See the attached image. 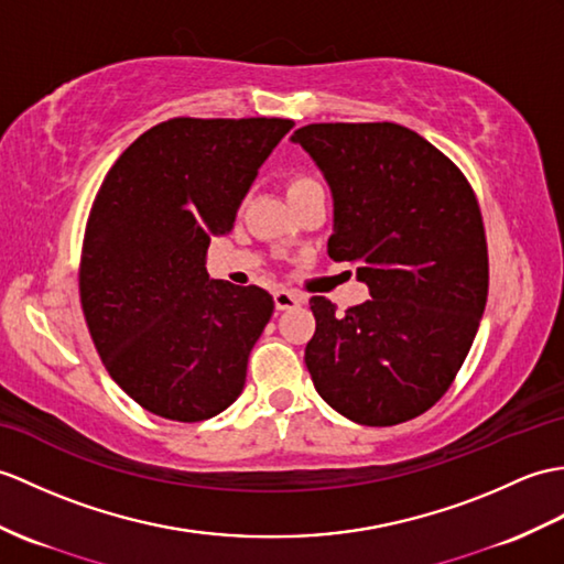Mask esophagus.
Listing matches in <instances>:
<instances>
[{
    "label": "esophagus",
    "mask_w": 564,
    "mask_h": 564,
    "mask_svg": "<svg viewBox=\"0 0 564 564\" xmlns=\"http://www.w3.org/2000/svg\"><path fill=\"white\" fill-rule=\"evenodd\" d=\"M273 303H276V310H293L303 305L305 297L295 291H288V288H279V291L273 293Z\"/></svg>",
    "instance_id": "esophagus-1"
}]
</instances>
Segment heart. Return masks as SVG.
<instances>
[{
    "label": "heart",
    "instance_id": "1",
    "mask_svg": "<svg viewBox=\"0 0 564 564\" xmlns=\"http://www.w3.org/2000/svg\"><path fill=\"white\" fill-rule=\"evenodd\" d=\"M317 187H322L319 182L314 180V177H310V175H303V173H295V175L288 177V182H285L288 199H291V196H300V194H305V192L317 189Z\"/></svg>",
    "mask_w": 564,
    "mask_h": 564
}]
</instances>
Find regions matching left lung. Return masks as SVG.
<instances>
[{
	"instance_id": "8db88e82",
	"label": "left lung",
	"mask_w": 564,
	"mask_h": 564,
	"mask_svg": "<svg viewBox=\"0 0 564 564\" xmlns=\"http://www.w3.org/2000/svg\"><path fill=\"white\" fill-rule=\"evenodd\" d=\"M334 196L329 257L356 261L370 300L338 314L314 295V389L348 421L387 427L454 382L488 300V242L468 180L394 122H322L293 134Z\"/></svg>"
}]
</instances>
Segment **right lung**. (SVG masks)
<instances>
[{
	"label": "right lung",
	"instance_id": "1",
	"mask_svg": "<svg viewBox=\"0 0 564 564\" xmlns=\"http://www.w3.org/2000/svg\"><path fill=\"white\" fill-rule=\"evenodd\" d=\"M293 124L173 117L105 175L86 223L78 293L105 370L149 413L199 423L242 394L273 297L208 279L206 250L232 230L257 170Z\"/></svg>",
	"mask_w": 564,
	"mask_h": 564
}]
</instances>
